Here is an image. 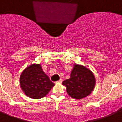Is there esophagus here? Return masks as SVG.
Segmentation results:
<instances>
[{"instance_id": "1", "label": "esophagus", "mask_w": 122, "mask_h": 122, "mask_svg": "<svg viewBox=\"0 0 122 122\" xmlns=\"http://www.w3.org/2000/svg\"><path fill=\"white\" fill-rule=\"evenodd\" d=\"M62 82V79H60V80H58V81H57V83H61Z\"/></svg>"}]
</instances>
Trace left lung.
Masks as SVG:
<instances>
[{
  "mask_svg": "<svg viewBox=\"0 0 122 122\" xmlns=\"http://www.w3.org/2000/svg\"><path fill=\"white\" fill-rule=\"evenodd\" d=\"M94 74L89 68L82 65L74 64L70 78L62 82L67 93L72 98L80 100L92 92L95 86Z\"/></svg>",
  "mask_w": 122,
  "mask_h": 122,
  "instance_id": "8db88e82",
  "label": "left lung"
}]
</instances>
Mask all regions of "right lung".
Wrapping results in <instances>:
<instances>
[{"mask_svg": "<svg viewBox=\"0 0 122 122\" xmlns=\"http://www.w3.org/2000/svg\"><path fill=\"white\" fill-rule=\"evenodd\" d=\"M20 85L24 93L33 99L47 95L54 83L44 72L41 64L33 63L26 67L20 77Z\"/></svg>", "mask_w": 122, "mask_h": 122, "instance_id": "obj_1", "label": "right lung"}]
</instances>
